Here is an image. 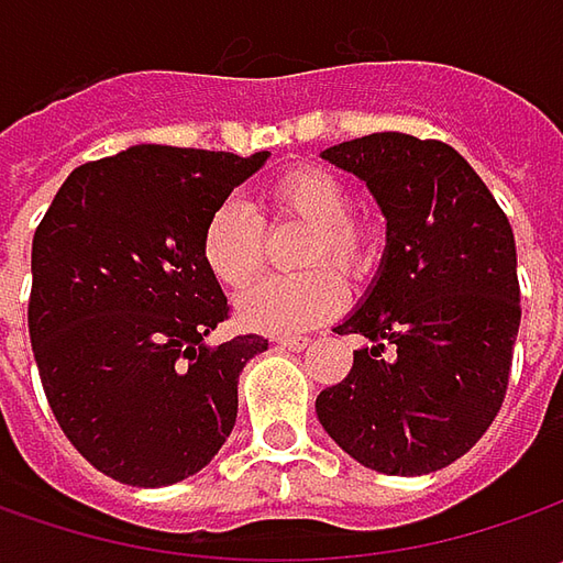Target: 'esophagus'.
I'll list each match as a JSON object with an SVG mask.
<instances>
[{
	"mask_svg": "<svg viewBox=\"0 0 563 563\" xmlns=\"http://www.w3.org/2000/svg\"><path fill=\"white\" fill-rule=\"evenodd\" d=\"M275 344H278L282 351H303V347L310 344V338L307 335H278L275 338Z\"/></svg>",
	"mask_w": 563,
	"mask_h": 563,
	"instance_id": "1",
	"label": "esophagus"
}]
</instances>
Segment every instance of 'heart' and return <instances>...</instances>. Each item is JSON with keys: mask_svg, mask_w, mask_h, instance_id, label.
<instances>
[{"mask_svg": "<svg viewBox=\"0 0 563 563\" xmlns=\"http://www.w3.org/2000/svg\"><path fill=\"white\" fill-rule=\"evenodd\" d=\"M260 209L269 222L307 228L297 263L313 269L256 282L238 297V319L256 332L291 335L341 313L344 285L338 272L360 282L378 260L376 228L354 209L351 187L322 165H300L278 175L263 190ZM200 253L222 288H244L263 269L260 216L238 197L222 200L206 219Z\"/></svg>", "mask_w": 563, "mask_h": 563, "instance_id": "1", "label": "heart"}]
</instances>
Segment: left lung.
Listing matches in <instances>:
<instances>
[{"label":"left lung","mask_w":563,"mask_h":563,"mask_svg":"<svg viewBox=\"0 0 563 563\" xmlns=\"http://www.w3.org/2000/svg\"><path fill=\"white\" fill-rule=\"evenodd\" d=\"M373 190L388 247L338 335L369 338L347 378L319 391L322 429L354 461L422 476L464 457L501 410L520 329L517 247L505 209L442 141L398 131L322 153Z\"/></svg>","instance_id":"1"}]
</instances>
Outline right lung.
Here are the masks:
<instances>
[{
    "mask_svg": "<svg viewBox=\"0 0 563 563\" xmlns=\"http://www.w3.org/2000/svg\"><path fill=\"white\" fill-rule=\"evenodd\" d=\"M266 159L141 143L77 165L33 231L43 391L68 442L124 486L181 483L234 429L238 376L269 341L206 344L231 307L200 234Z\"/></svg>",
    "mask_w": 563,
    "mask_h": 563,
    "instance_id": "add662e5",
    "label": "right lung"
}]
</instances>
